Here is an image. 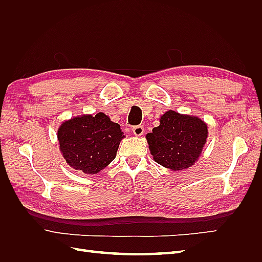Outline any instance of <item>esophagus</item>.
Segmentation results:
<instances>
[{"label": "esophagus", "instance_id": "34e87169", "mask_svg": "<svg viewBox=\"0 0 262 262\" xmlns=\"http://www.w3.org/2000/svg\"><path fill=\"white\" fill-rule=\"evenodd\" d=\"M132 131L136 137H142L144 133V128L142 125H136V126H133Z\"/></svg>", "mask_w": 262, "mask_h": 262}]
</instances>
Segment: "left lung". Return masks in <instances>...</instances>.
I'll return each instance as SVG.
<instances>
[{
  "mask_svg": "<svg viewBox=\"0 0 262 262\" xmlns=\"http://www.w3.org/2000/svg\"><path fill=\"white\" fill-rule=\"evenodd\" d=\"M208 134V125L199 117L168 110L161 116L160 125L145 138L156 163L180 171L199 160Z\"/></svg>",
  "mask_w": 262,
  "mask_h": 262,
  "instance_id": "left-lung-1",
  "label": "left lung"
}]
</instances>
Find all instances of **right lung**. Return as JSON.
Segmentation results:
<instances>
[{"label":"right lung","mask_w":262,"mask_h":262,"mask_svg":"<svg viewBox=\"0 0 262 262\" xmlns=\"http://www.w3.org/2000/svg\"><path fill=\"white\" fill-rule=\"evenodd\" d=\"M57 137L68 165L89 175H96L115 160L119 144L125 138L120 125L104 113L63 121Z\"/></svg>","instance_id":"1"}]
</instances>
